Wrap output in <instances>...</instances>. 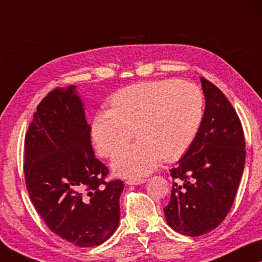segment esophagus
<instances>
[{"label":"esophagus","instance_id":"obj_1","mask_svg":"<svg viewBox=\"0 0 262 262\" xmlns=\"http://www.w3.org/2000/svg\"><path fill=\"white\" fill-rule=\"evenodd\" d=\"M146 182V179L144 178H135V179H126V184L127 185H140V184H144Z\"/></svg>","mask_w":262,"mask_h":262}]
</instances>
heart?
Returning a JSON list of instances; mask_svg holds the SVG:
<instances>
[{
	"label": "heart",
	"instance_id": "heart-1",
	"mask_svg": "<svg viewBox=\"0 0 262 262\" xmlns=\"http://www.w3.org/2000/svg\"><path fill=\"white\" fill-rule=\"evenodd\" d=\"M91 123V138L98 154L111 157L134 137L138 140L112 159L119 176L138 177L165 162L178 159L191 146L203 122L204 96L186 80L164 79L132 84L110 98Z\"/></svg>",
	"mask_w": 262,
	"mask_h": 262
}]
</instances>
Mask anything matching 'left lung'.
<instances>
[{"label":"left lung","mask_w":262,"mask_h":262,"mask_svg":"<svg viewBox=\"0 0 262 262\" xmlns=\"http://www.w3.org/2000/svg\"><path fill=\"white\" fill-rule=\"evenodd\" d=\"M200 80L206 100L203 122L186 154L170 170L172 193L164 207L170 227L188 236L206 234L226 218L246 158L234 107L214 84Z\"/></svg>","instance_id":"obj_1"}]
</instances>
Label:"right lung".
Instances as JSON below:
<instances>
[{"instance_id":"obj_1","label":"right lung","mask_w":262,"mask_h":262,"mask_svg":"<svg viewBox=\"0 0 262 262\" xmlns=\"http://www.w3.org/2000/svg\"><path fill=\"white\" fill-rule=\"evenodd\" d=\"M91 126L76 86L50 91L24 140V178L36 211L55 234L78 247L103 244L119 224L122 180L95 157Z\"/></svg>"}]
</instances>
